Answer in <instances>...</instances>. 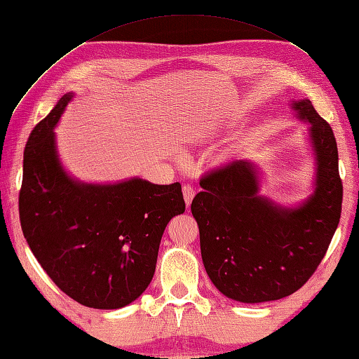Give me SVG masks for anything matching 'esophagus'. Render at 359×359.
<instances>
[{
    "instance_id": "1",
    "label": "esophagus",
    "mask_w": 359,
    "mask_h": 359,
    "mask_svg": "<svg viewBox=\"0 0 359 359\" xmlns=\"http://www.w3.org/2000/svg\"><path fill=\"white\" fill-rule=\"evenodd\" d=\"M182 191H184V199H185L187 207H188V205L191 203L194 194H196V189H194L193 185H184V187H182Z\"/></svg>"
}]
</instances>
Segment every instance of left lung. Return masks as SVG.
Segmentation results:
<instances>
[{"label": "left lung", "instance_id": "1", "mask_svg": "<svg viewBox=\"0 0 359 359\" xmlns=\"http://www.w3.org/2000/svg\"><path fill=\"white\" fill-rule=\"evenodd\" d=\"M310 123L316 188L299 208H280L259 196L256 170L245 160L202 175L191 203L202 261L212 284L231 299L256 304L297 292L324 259L342 207L338 147L332 126L310 100L293 103Z\"/></svg>", "mask_w": 359, "mask_h": 359}]
</instances>
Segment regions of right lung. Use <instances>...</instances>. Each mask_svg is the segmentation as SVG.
Listing matches in <instances>:
<instances>
[{"label": "right lung", "instance_id": "1", "mask_svg": "<svg viewBox=\"0 0 359 359\" xmlns=\"http://www.w3.org/2000/svg\"><path fill=\"white\" fill-rule=\"evenodd\" d=\"M66 94L29 135L18 197L21 230L48 276L81 306L120 309L154 276L168 222L185 211L179 182L116 185L72 180L58 162L53 126Z\"/></svg>", "mask_w": 359, "mask_h": 359}]
</instances>
